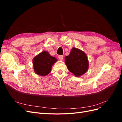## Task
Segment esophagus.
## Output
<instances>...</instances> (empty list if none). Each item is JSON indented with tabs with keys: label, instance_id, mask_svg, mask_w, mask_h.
I'll return each instance as SVG.
<instances>
[{
	"label": "esophagus",
	"instance_id": "esophagus-1",
	"mask_svg": "<svg viewBox=\"0 0 122 122\" xmlns=\"http://www.w3.org/2000/svg\"><path fill=\"white\" fill-rule=\"evenodd\" d=\"M58 58H59V60L62 61L63 60V55H58Z\"/></svg>",
	"mask_w": 122,
	"mask_h": 122
}]
</instances>
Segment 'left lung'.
<instances>
[{"instance_id": "8db88e82", "label": "left lung", "mask_w": 122, "mask_h": 122, "mask_svg": "<svg viewBox=\"0 0 122 122\" xmlns=\"http://www.w3.org/2000/svg\"><path fill=\"white\" fill-rule=\"evenodd\" d=\"M65 61L68 69L76 77L82 75L88 69L89 65L86 54L75 47H73L70 54L65 57Z\"/></svg>"}]
</instances>
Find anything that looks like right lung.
Instances as JSON below:
<instances>
[{
    "instance_id": "add662e5",
    "label": "right lung",
    "mask_w": 122,
    "mask_h": 122,
    "mask_svg": "<svg viewBox=\"0 0 122 122\" xmlns=\"http://www.w3.org/2000/svg\"><path fill=\"white\" fill-rule=\"evenodd\" d=\"M56 61L57 59L51 56L47 51H43L33 59L35 72L40 76H46L50 73L52 66Z\"/></svg>"
}]
</instances>
